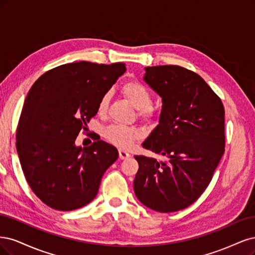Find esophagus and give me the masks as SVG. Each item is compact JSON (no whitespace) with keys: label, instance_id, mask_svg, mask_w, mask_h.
Returning a JSON list of instances; mask_svg holds the SVG:
<instances>
[{"label":"esophagus","instance_id":"obj_1","mask_svg":"<svg viewBox=\"0 0 255 255\" xmlns=\"http://www.w3.org/2000/svg\"><path fill=\"white\" fill-rule=\"evenodd\" d=\"M119 155H120V159H122V160L128 159L129 157H131V154H130L128 151L123 150V149H120V150H119Z\"/></svg>","mask_w":255,"mask_h":255}]
</instances>
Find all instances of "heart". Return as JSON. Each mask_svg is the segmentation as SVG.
Returning <instances> with one entry per match:
<instances>
[{
    "label": "heart",
    "instance_id": "1",
    "mask_svg": "<svg viewBox=\"0 0 255 255\" xmlns=\"http://www.w3.org/2000/svg\"><path fill=\"white\" fill-rule=\"evenodd\" d=\"M122 93L127 97V100L132 104L134 108L138 110V114L142 118L150 119L154 116V108L151 106L152 95L143 84L135 80L128 81L122 87ZM110 97L109 92H105L101 96L97 105L98 113L104 114L107 111ZM104 136L107 141L121 148H130L142 136V131L136 127L112 124L105 128Z\"/></svg>",
    "mask_w": 255,
    "mask_h": 255
}]
</instances>
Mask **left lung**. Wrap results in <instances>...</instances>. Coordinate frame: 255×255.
<instances>
[{"mask_svg":"<svg viewBox=\"0 0 255 255\" xmlns=\"http://www.w3.org/2000/svg\"><path fill=\"white\" fill-rule=\"evenodd\" d=\"M144 80L162 98L159 125L143 142L163 161L134 155L137 199L161 213L183 210L210 184L225 152V108L193 71L179 65L145 68Z\"/></svg>","mask_w":255,"mask_h":255,"instance_id":"8db88e82","label":"left lung"}]
</instances>
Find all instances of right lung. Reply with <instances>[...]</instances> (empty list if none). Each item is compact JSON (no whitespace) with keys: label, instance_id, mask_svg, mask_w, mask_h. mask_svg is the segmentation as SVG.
I'll return each instance as SVG.
<instances>
[{"label":"right lung","instance_id":"add662e5","mask_svg":"<svg viewBox=\"0 0 255 255\" xmlns=\"http://www.w3.org/2000/svg\"><path fill=\"white\" fill-rule=\"evenodd\" d=\"M124 63L79 61L40 76L24 101L17 151L31 191L48 207L73 211L91 202L105 171L119 158L97 139L81 147L75 139L97 113L101 96L125 73Z\"/></svg>","mask_w":255,"mask_h":255}]
</instances>
